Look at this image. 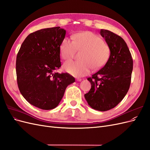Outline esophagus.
I'll use <instances>...</instances> for the list:
<instances>
[{
	"label": "esophagus",
	"mask_w": 150,
	"mask_h": 150,
	"mask_svg": "<svg viewBox=\"0 0 150 150\" xmlns=\"http://www.w3.org/2000/svg\"><path fill=\"white\" fill-rule=\"evenodd\" d=\"M81 80H82V79H81V78H77L76 79V81H81Z\"/></svg>",
	"instance_id": "1"
}]
</instances>
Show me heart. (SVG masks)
<instances>
[{"label": "heart", "instance_id": "b5f03b06", "mask_svg": "<svg viewBox=\"0 0 150 150\" xmlns=\"http://www.w3.org/2000/svg\"><path fill=\"white\" fill-rule=\"evenodd\" d=\"M84 49L80 61H68L64 65V69L76 77L88 74L92 67L99 69L108 61L111 55L110 46L103 41L101 36L92 32L86 31L74 34L73 41L66 38L60 45L62 58L66 61L73 58L77 50Z\"/></svg>", "mask_w": 150, "mask_h": 150}]
</instances>
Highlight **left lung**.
I'll return each instance as SVG.
<instances>
[{"label":"left lung","instance_id":"obj_1","mask_svg":"<svg viewBox=\"0 0 150 150\" xmlns=\"http://www.w3.org/2000/svg\"><path fill=\"white\" fill-rule=\"evenodd\" d=\"M100 34L110 47L111 55L106 64L88 78L91 88L84 97L94 110L106 111L116 106L128 93L133 61L126 43L120 35L105 29H101Z\"/></svg>","mask_w":150,"mask_h":150}]
</instances>
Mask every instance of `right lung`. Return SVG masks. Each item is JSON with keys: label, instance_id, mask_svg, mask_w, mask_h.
<instances>
[{"label": "right lung", "instance_id": "right-lung-1", "mask_svg": "<svg viewBox=\"0 0 150 150\" xmlns=\"http://www.w3.org/2000/svg\"><path fill=\"white\" fill-rule=\"evenodd\" d=\"M66 30L60 27L46 28L30 34L22 44L16 59L18 88L32 105L44 110L59 104L73 76L59 73L61 66L60 45Z\"/></svg>", "mask_w": 150, "mask_h": 150}]
</instances>
